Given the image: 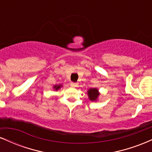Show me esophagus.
<instances>
[{"label": "esophagus", "instance_id": "esophagus-1", "mask_svg": "<svg viewBox=\"0 0 152 152\" xmlns=\"http://www.w3.org/2000/svg\"><path fill=\"white\" fill-rule=\"evenodd\" d=\"M70 84H71V86H73V87H76V86H78V83H76V82H71Z\"/></svg>", "mask_w": 152, "mask_h": 152}]
</instances>
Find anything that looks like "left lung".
I'll list each match as a JSON object with an SVG mask.
<instances>
[{"instance_id": "1", "label": "left lung", "mask_w": 152, "mask_h": 152, "mask_svg": "<svg viewBox=\"0 0 152 152\" xmlns=\"http://www.w3.org/2000/svg\"><path fill=\"white\" fill-rule=\"evenodd\" d=\"M88 95L90 100L95 101L96 99L98 98L99 94L98 92V90H97L96 88H91V89L88 90Z\"/></svg>"}]
</instances>
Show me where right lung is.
I'll use <instances>...</instances> for the list:
<instances>
[{"instance_id":"add662e5","label":"right lung","mask_w":152,"mask_h":152,"mask_svg":"<svg viewBox=\"0 0 152 152\" xmlns=\"http://www.w3.org/2000/svg\"><path fill=\"white\" fill-rule=\"evenodd\" d=\"M61 85H58V86H57V85H56V86H54V88H55L56 90H58V88H61Z\"/></svg>"}]
</instances>
